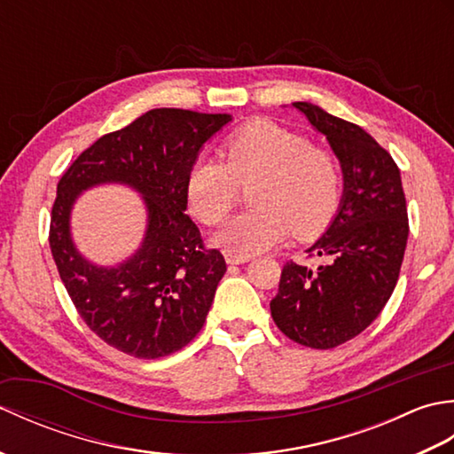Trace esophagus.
I'll use <instances>...</instances> for the list:
<instances>
[{"mask_svg": "<svg viewBox=\"0 0 454 454\" xmlns=\"http://www.w3.org/2000/svg\"><path fill=\"white\" fill-rule=\"evenodd\" d=\"M224 259H226L228 265H242V263H247L249 259H252V255H239V254L226 252V254H224Z\"/></svg>", "mask_w": 454, "mask_h": 454, "instance_id": "esophagus-1", "label": "esophagus"}]
</instances>
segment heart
Segmentation results:
<instances>
[{
  "label": "heart",
  "mask_w": 454,
  "mask_h": 454,
  "mask_svg": "<svg viewBox=\"0 0 454 454\" xmlns=\"http://www.w3.org/2000/svg\"><path fill=\"white\" fill-rule=\"evenodd\" d=\"M226 161L200 156L189 169L187 202L202 224H216L234 207L238 185H249L254 208L230 218L212 244L254 255L286 236L320 234L337 215L343 176L337 160L304 137L273 122H254L224 144Z\"/></svg>",
  "instance_id": "heart-1"
}]
</instances>
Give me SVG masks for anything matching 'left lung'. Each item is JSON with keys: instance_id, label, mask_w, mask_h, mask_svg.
I'll list each match as a JSON object with an SVG mask.
<instances>
[{"instance_id": "1", "label": "left lung", "mask_w": 454, "mask_h": 454, "mask_svg": "<svg viewBox=\"0 0 454 454\" xmlns=\"http://www.w3.org/2000/svg\"><path fill=\"white\" fill-rule=\"evenodd\" d=\"M293 107L330 142L343 195L330 226L306 249L330 263L312 271L288 262L271 316L293 341L333 349L369 327L394 293L410 232L406 197L398 166L369 132L312 103Z\"/></svg>"}]
</instances>
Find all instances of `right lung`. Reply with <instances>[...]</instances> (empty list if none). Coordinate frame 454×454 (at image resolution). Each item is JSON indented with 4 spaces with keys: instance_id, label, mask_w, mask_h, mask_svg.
Segmentation results:
<instances>
[{
    "instance_id": "obj_1",
    "label": "right lung",
    "mask_w": 454,
    "mask_h": 454,
    "mask_svg": "<svg viewBox=\"0 0 454 454\" xmlns=\"http://www.w3.org/2000/svg\"><path fill=\"white\" fill-rule=\"evenodd\" d=\"M232 114L152 109L129 127L105 134L67 169L56 189L51 249L62 283L83 322L105 343L138 359L183 349L207 320L226 273L218 249H205L187 215V176L205 144ZM101 184L138 192L147 230L130 258L90 262L71 236L81 192Z\"/></svg>"
}]
</instances>
